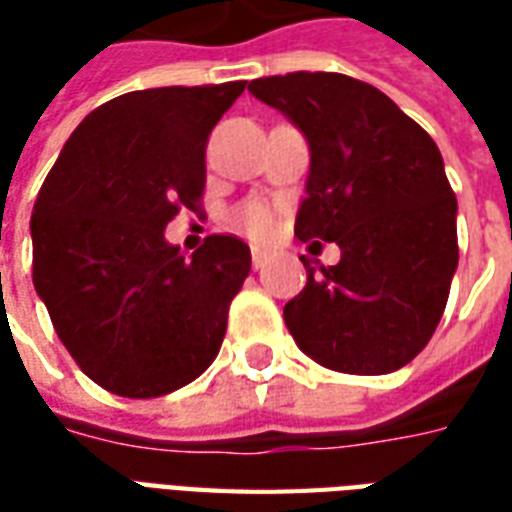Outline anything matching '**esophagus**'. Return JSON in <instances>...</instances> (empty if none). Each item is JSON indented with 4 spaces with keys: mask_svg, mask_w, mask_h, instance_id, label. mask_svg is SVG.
<instances>
[{
    "mask_svg": "<svg viewBox=\"0 0 512 512\" xmlns=\"http://www.w3.org/2000/svg\"><path fill=\"white\" fill-rule=\"evenodd\" d=\"M266 260H268L266 252H263V249H257V246H255V249H252V266L263 268V266H266Z\"/></svg>",
    "mask_w": 512,
    "mask_h": 512,
    "instance_id": "obj_1",
    "label": "esophagus"
}]
</instances>
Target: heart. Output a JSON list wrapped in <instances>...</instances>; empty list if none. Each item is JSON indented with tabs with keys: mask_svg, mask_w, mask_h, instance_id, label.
<instances>
[{
	"mask_svg": "<svg viewBox=\"0 0 512 512\" xmlns=\"http://www.w3.org/2000/svg\"><path fill=\"white\" fill-rule=\"evenodd\" d=\"M233 222L249 235H266L268 230H271V224H274V213H271V208H268L266 202L252 200L244 202V205L233 213Z\"/></svg>",
	"mask_w": 512,
	"mask_h": 512,
	"instance_id": "1",
	"label": "heart"
}]
</instances>
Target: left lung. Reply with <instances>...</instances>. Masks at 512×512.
Instances as JSON below:
<instances>
[{
  "mask_svg": "<svg viewBox=\"0 0 512 512\" xmlns=\"http://www.w3.org/2000/svg\"><path fill=\"white\" fill-rule=\"evenodd\" d=\"M310 145L301 241H334L340 263L285 304L304 354L351 376H384L428 345L458 268V200L425 128L373 84L296 71L249 84Z\"/></svg>",
  "mask_w": 512,
  "mask_h": 512,
  "instance_id": "8db88e82",
  "label": "left lung"
}]
</instances>
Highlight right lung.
I'll list each match as a JSON object with an SVG mask.
<instances>
[{
  "mask_svg": "<svg viewBox=\"0 0 512 512\" xmlns=\"http://www.w3.org/2000/svg\"><path fill=\"white\" fill-rule=\"evenodd\" d=\"M246 82L156 87L84 117L32 211V282L54 332L95 384L123 397L175 392L211 365L252 268L235 235L186 257L167 244L197 211L205 145Z\"/></svg>",
  "mask_w": 512,
  "mask_h": 512,
  "instance_id": "obj_1",
  "label": "right lung"
}]
</instances>
